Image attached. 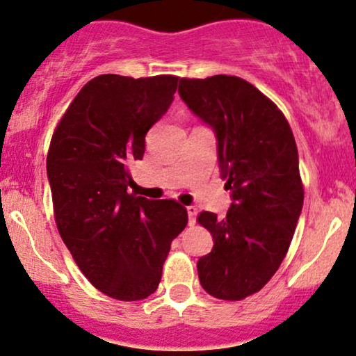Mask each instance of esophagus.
Returning a JSON list of instances; mask_svg holds the SVG:
<instances>
[{
    "label": "esophagus",
    "instance_id": "obj_1",
    "mask_svg": "<svg viewBox=\"0 0 356 356\" xmlns=\"http://www.w3.org/2000/svg\"><path fill=\"white\" fill-rule=\"evenodd\" d=\"M197 212H199V211H197L195 205H189V207H187V216H189V224H191V225L195 224Z\"/></svg>",
    "mask_w": 356,
    "mask_h": 356
}]
</instances>
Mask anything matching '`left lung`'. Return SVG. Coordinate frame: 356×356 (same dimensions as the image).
<instances>
[{"label": "left lung", "mask_w": 356, "mask_h": 356, "mask_svg": "<svg viewBox=\"0 0 356 356\" xmlns=\"http://www.w3.org/2000/svg\"><path fill=\"white\" fill-rule=\"evenodd\" d=\"M179 96L212 127L232 199L224 219H197L213 238L197 262L200 285L216 298L242 300L270 280L292 242L303 207L297 144L282 111L237 76L184 78Z\"/></svg>", "instance_id": "left-lung-1"}]
</instances>
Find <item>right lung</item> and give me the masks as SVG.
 <instances>
[{"instance_id": "1", "label": "right lung", "mask_w": 356, "mask_h": 356, "mask_svg": "<svg viewBox=\"0 0 356 356\" xmlns=\"http://www.w3.org/2000/svg\"><path fill=\"white\" fill-rule=\"evenodd\" d=\"M177 81L97 76L51 139L46 169L56 225L86 278L115 300L156 292L170 243L187 225L175 200L127 192V165L143 159L145 134L172 104Z\"/></svg>"}]
</instances>
